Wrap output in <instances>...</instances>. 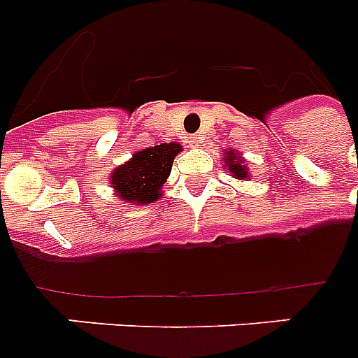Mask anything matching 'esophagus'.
Instances as JSON below:
<instances>
[{
    "label": "esophagus",
    "instance_id": "1",
    "mask_svg": "<svg viewBox=\"0 0 358 358\" xmlns=\"http://www.w3.org/2000/svg\"><path fill=\"white\" fill-rule=\"evenodd\" d=\"M201 138H199L197 134L195 136H189V145H192V147H199V145H201Z\"/></svg>",
    "mask_w": 358,
    "mask_h": 358
}]
</instances>
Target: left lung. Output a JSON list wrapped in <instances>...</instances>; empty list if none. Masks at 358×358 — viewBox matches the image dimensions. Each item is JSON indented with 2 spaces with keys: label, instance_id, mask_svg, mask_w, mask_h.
<instances>
[{
  "label": "left lung",
  "instance_id": "8db88e82",
  "mask_svg": "<svg viewBox=\"0 0 358 358\" xmlns=\"http://www.w3.org/2000/svg\"><path fill=\"white\" fill-rule=\"evenodd\" d=\"M222 161L226 163L229 172L233 173V177H236V179H240V181H245V179L249 177L248 166L243 164V159L240 157V154L236 150H227L226 154H224Z\"/></svg>",
  "mask_w": 358,
  "mask_h": 358
}]
</instances>
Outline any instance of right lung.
<instances>
[{
  "mask_svg": "<svg viewBox=\"0 0 358 358\" xmlns=\"http://www.w3.org/2000/svg\"><path fill=\"white\" fill-rule=\"evenodd\" d=\"M179 143H161L143 148L110 173V185L122 201L152 204L163 195L161 186L172 170L173 157L181 152Z\"/></svg>",
  "mask_w": 358,
  "mask_h": 358,
  "instance_id": "add662e5",
  "label": "right lung"
}]
</instances>
